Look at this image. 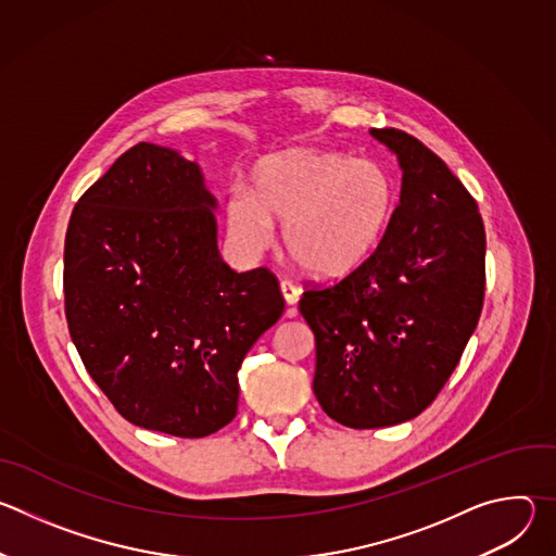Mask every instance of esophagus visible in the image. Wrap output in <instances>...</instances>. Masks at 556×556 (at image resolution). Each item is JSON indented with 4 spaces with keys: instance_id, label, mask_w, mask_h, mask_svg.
Masks as SVG:
<instances>
[{
    "instance_id": "esophagus-1",
    "label": "esophagus",
    "mask_w": 556,
    "mask_h": 556,
    "mask_svg": "<svg viewBox=\"0 0 556 556\" xmlns=\"http://www.w3.org/2000/svg\"><path fill=\"white\" fill-rule=\"evenodd\" d=\"M281 294H283V299H286L288 305H294V303L299 301V296H301V290H299L292 281L283 279V281H281Z\"/></svg>"
}]
</instances>
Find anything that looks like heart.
<instances>
[{
	"label": "heart",
	"mask_w": 556,
	"mask_h": 556,
	"mask_svg": "<svg viewBox=\"0 0 556 556\" xmlns=\"http://www.w3.org/2000/svg\"><path fill=\"white\" fill-rule=\"evenodd\" d=\"M395 182L365 157L324 149L270 153L251 174V193L235 191L226 222L235 242L262 255L283 226L290 260L316 279H341L365 264L391 224Z\"/></svg>",
	"instance_id": "1"
}]
</instances>
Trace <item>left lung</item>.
I'll use <instances>...</instances> for the list:
<instances>
[{
    "instance_id": "8db88e82",
    "label": "left lung",
    "mask_w": 556,
    "mask_h": 556,
    "mask_svg": "<svg viewBox=\"0 0 556 556\" xmlns=\"http://www.w3.org/2000/svg\"><path fill=\"white\" fill-rule=\"evenodd\" d=\"M369 134L399 157L401 202L365 264L299 301L316 341V401L352 429L407 422L435 401L478 328L486 283L478 202L418 138Z\"/></svg>"
}]
</instances>
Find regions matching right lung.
I'll return each instance as SVG.
<instances>
[{
  "label": "right lung",
  "mask_w": 556,
  "mask_h": 556,
  "mask_svg": "<svg viewBox=\"0 0 556 556\" xmlns=\"http://www.w3.org/2000/svg\"><path fill=\"white\" fill-rule=\"evenodd\" d=\"M215 198L178 151L138 142L76 202L65 319L88 374L136 427L204 438L237 414V371L283 312L266 268L217 251Z\"/></svg>",
  "instance_id": "add662e5"
}]
</instances>
